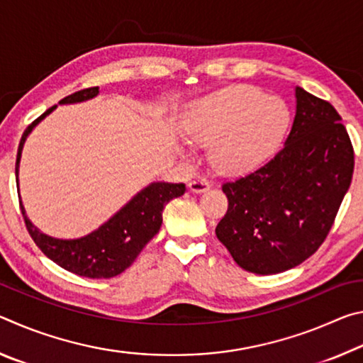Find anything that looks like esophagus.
I'll return each mask as SVG.
<instances>
[{
  "label": "esophagus",
  "mask_w": 363,
  "mask_h": 363,
  "mask_svg": "<svg viewBox=\"0 0 363 363\" xmlns=\"http://www.w3.org/2000/svg\"><path fill=\"white\" fill-rule=\"evenodd\" d=\"M211 187V184L208 182L206 179H195V181H190L189 182V189L192 190L195 194H200V192H206L208 189Z\"/></svg>",
  "instance_id": "1"
}]
</instances>
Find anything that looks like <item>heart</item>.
Listing matches in <instances>:
<instances>
[{
    "instance_id": "obj_1",
    "label": "heart",
    "mask_w": 363,
    "mask_h": 363,
    "mask_svg": "<svg viewBox=\"0 0 363 363\" xmlns=\"http://www.w3.org/2000/svg\"><path fill=\"white\" fill-rule=\"evenodd\" d=\"M290 126L284 99L250 84H235L195 101L184 130L199 144H211V163L220 173L240 174L274 155ZM186 150V149H184Z\"/></svg>"
}]
</instances>
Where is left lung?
<instances>
[{"mask_svg": "<svg viewBox=\"0 0 363 363\" xmlns=\"http://www.w3.org/2000/svg\"><path fill=\"white\" fill-rule=\"evenodd\" d=\"M285 144L261 168L223 184L229 208L219 242L248 272L299 266L327 238L352 181L354 149L330 102L296 86Z\"/></svg>", "mask_w": 363, "mask_h": 363, "instance_id": "1", "label": "left lung"}]
</instances>
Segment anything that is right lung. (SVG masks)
I'll list each match as a JSON object with an SVG mask.
<instances>
[{"label":"right lung","mask_w":363,"mask_h":363,"mask_svg":"<svg viewBox=\"0 0 363 363\" xmlns=\"http://www.w3.org/2000/svg\"><path fill=\"white\" fill-rule=\"evenodd\" d=\"M99 94V88L82 89L64 97L59 104H77L93 99ZM57 106L48 108L38 116L22 134L19 150L16 160V181L19 186V163L23 144L33 128L52 112ZM184 184L152 182L140 190L128 203L115 213L99 229L88 233L82 238L62 240V238L49 237L40 232L27 218L26 208L19 196L21 211L26 220L27 230L43 253L69 272L89 279H110L128 269L139 256L140 251L149 243L162 227L164 205L177 196L184 195Z\"/></svg>","instance_id":"right-lung-1"}]
</instances>
